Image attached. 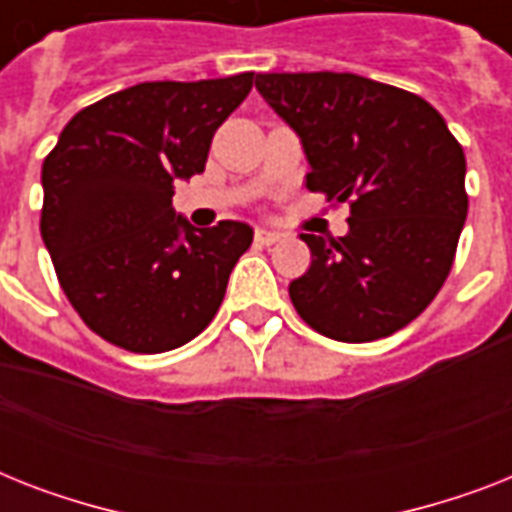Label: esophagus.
<instances>
[{"instance_id":"obj_1","label":"esophagus","mask_w":512,"mask_h":512,"mask_svg":"<svg viewBox=\"0 0 512 512\" xmlns=\"http://www.w3.org/2000/svg\"><path fill=\"white\" fill-rule=\"evenodd\" d=\"M255 241L260 247H271L276 241H281V233L279 231H271V228H257L255 231Z\"/></svg>"}]
</instances>
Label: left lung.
Returning <instances> with one entry per match:
<instances>
[{
    "instance_id": "8db88e82",
    "label": "left lung",
    "mask_w": 512,
    "mask_h": 512,
    "mask_svg": "<svg viewBox=\"0 0 512 512\" xmlns=\"http://www.w3.org/2000/svg\"><path fill=\"white\" fill-rule=\"evenodd\" d=\"M303 143L305 185L350 201L348 233H303L311 268L289 284L305 324L340 342L388 337L444 287L468 217L465 154L420 95L358 74H257Z\"/></svg>"
}]
</instances>
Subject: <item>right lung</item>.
I'll return each mask as SVG.
<instances>
[{
	"label": "right lung",
	"mask_w": 512,
	"mask_h": 512,
	"mask_svg": "<svg viewBox=\"0 0 512 512\" xmlns=\"http://www.w3.org/2000/svg\"><path fill=\"white\" fill-rule=\"evenodd\" d=\"M255 74L143 82L82 108L42 164V239L66 297L132 353L180 348L215 319L252 228H193L177 180L204 172L212 135Z\"/></svg>",
	"instance_id": "right-lung-1"
}]
</instances>
